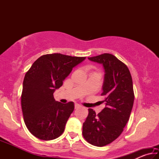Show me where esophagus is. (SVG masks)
<instances>
[{"label":"esophagus","instance_id":"esophagus-1","mask_svg":"<svg viewBox=\"0 0 159 159\" xmlns=\"http://www.w3.org/2000/svg\"><path fill=\"white\" fill-rule=\"evenodd\" d=\"M80 107V106L79 105V104H75V109H78V108H79Z\"/></svg>","mask_w":159,"mask_h":159}]
</instances>
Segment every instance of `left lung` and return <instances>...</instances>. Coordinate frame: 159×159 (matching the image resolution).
Wrapping results in <instances>:
<instances>
[{"label": "left lung", "instance_id": "8db88e82", "mask_svg": "<svg viewBox=\"0 0 159 159\" xmlns=\"http://www.w3.org/2000/svg\"><path fill=\"white\" fill-rule=\"evenodd\" d=\"M88 60L102 64L104 70L102 96L105 107L96 115L92 109L83 124L85 140L97 147H103L119 137L128 123L133 109L134 92L132 76L125 64L109 53Z\"/></svg>", "mask_w": 159, "mask_h": 159}]
</instances>
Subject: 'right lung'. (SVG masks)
<instances>
[{"instance_id":"1","label":"right lung","mask_w":159,"mask_h":159,"mask_svg":"<svg viewBox=\"0 0 159 159\" xmlns=\"http://www.w3.org/2000/svg\"><path fill=\"white\" fill-rule=\"evenodd\" d=\"M86 57L60 53L40 57L26 72L21 97L24 120L30 133L42 140H52L63 133L74 103L55 101L53 93L63 84L74 67Z\"/></svg>"}]
</instances>
